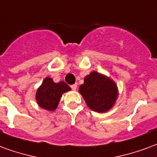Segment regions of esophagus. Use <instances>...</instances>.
<instances>
[{
  "label": "esophagus",
  "mask_w": 157,
  "mask_h": 157,
  "mask_svg": "<svg viewBox=\"0 0 157 157\" xmlns=\"http://www.w3.org/2000/svg\"><path fill=\"white\" fill-rule=\"evenodd\" d=\"M71 89L73 90H76L77 89V84L75 83V84H73V85H71Z\"/></svg>",
  "instance_id": "1"
}]
</instances>
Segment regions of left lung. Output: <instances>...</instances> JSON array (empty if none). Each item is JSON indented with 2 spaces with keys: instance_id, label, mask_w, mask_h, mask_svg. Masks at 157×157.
<instances>
[{
  "instance_id": "8db88e82",
  "label": "left lung",
  "mask_w": 157,
  "mask_h": 157,
  "mask_svg": "<svg viewBox=\"0 0 157 157\" xmlns=\"http://www.w3.org/2000/svg\"><path fill=\"white\" fill-rule=\"evenodd\" d=\"M87 105L92 110L103 113L109 110L117 98V87L110 78L94 71L84 78V83L79 86Z\"/></svg>"
}]
</instances>
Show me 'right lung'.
Returning <instances> with one entry per match:
<instances>
[{
    "label": "right lung",
    "mask_w": 157,
    "mask_h": 157,
    "mask_svg": "<svg viewBox=\"0 0 157 157\" xmlns=\"http://www.w3.org/2000/svg\"><path fill=\"white\" fill-rule=\"evenodd\" d=\"M70 88L64 82L56 83L50 78H46L36 91V99L40 107L48 110H54L63 93Z\"/></svg>",
    "instance_id": "obj_1"
}]
</instances>
